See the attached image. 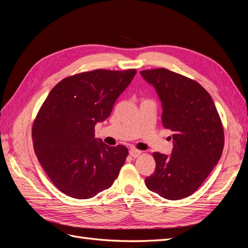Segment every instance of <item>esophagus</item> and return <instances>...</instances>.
<instances>
[{"label": "esophagus", "mask_w": 248, "mask_h": 248, "mask_svg": "<svg viewBox=\"0 0 248 248\" xmlns=\"http://www.w3.org/2000/svg\"><path fill=\"white\" fill-rule=\"evenodd\" d=\"M140 151H139V150H137V149H130L129 150V154H130V156H132L133 158H137V157H139L140 155Z\"/></svg>", "instance_id": "34e87169"}]
</instances>
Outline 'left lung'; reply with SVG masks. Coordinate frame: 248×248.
Returning a JSON list of instances; mask_svg holds the SVG:
<instances>
[{"label": "left lung", "mask_w": 248, "mask_h": 248, "mask_svg": "<svg viewBox=\"0 0 248 248\" xmlns=\"http://www.w3.org/2000/svg\"><path fill=\"white\" fill-rule=\"evenodd\" d=\"M140 76L156 90L162 125L172 131L174 144L170 155L153 153L156 168L146 178V186L167 200L187 198L220 159L221 120L212 97L196 80L164 68L140 71Z\"/></svg>", "instance_id": "obj_1"}]
</instances>
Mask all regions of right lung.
<instances>
[{"instance_id": "1", "label": "right lung", "mask_w": 248, "mask_h": 248, "mask_svg": "<svg viewBox=\"0 0 248 248\" xmlns=\"http://www.w3.org/2000/svg\"><path fill=\"white\" fill-rule=\"evenodd\" d=\"M136 69H97L66 78L54 87L33 124L34 151L57 188L74 199H91L117 179L128 155L95 138V125L136 76Z\"/></svg>"}]
</instances>
